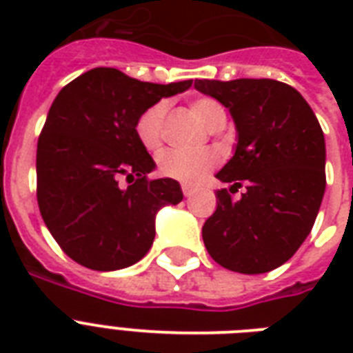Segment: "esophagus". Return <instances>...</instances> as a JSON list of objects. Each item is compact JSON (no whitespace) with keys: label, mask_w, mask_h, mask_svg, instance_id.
<instances>
[{"label":"esophagus","mask_w":353,"mask_h":353,"mask_svg":"<svg viewBox=\"0 0 353 353\" xmlns=\"http://www.w3.org/2000/svg\"><path fill=\"white\" fill-rule=\"evenodd\" d=\"M181 190H183V194H185V196L188 198V196L194 192V187L190 185V183H181Z\"/></svg>","instance_id":"1"}]
</instances>
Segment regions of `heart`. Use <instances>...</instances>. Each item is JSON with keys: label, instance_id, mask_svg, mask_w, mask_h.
<instances>
[{"label": "heart", "instance_id": "obj_1", "mask_svg": "<svg viewBox=\"0 0 353 353\" xmlns=\"http://www.w3.org/2000/svg\"><path fill=\"white\" fill-rule=\"evenodd\" d=\"M192 112L196 117L203 122L209 130H214L220 122L225 121V110L220 102L201 97L192 102ZM165 122H166V104L157 102L148 110L141 113L135 122V135L143 148L150 154H157L165 143ZM159 172L163 176L177 179L183 183L199 181L201 177L209 174L216 165L214 152H201V154H181V152H165L159 157Z\"/></svg>", "mask_w": 353, "mask_h": 353}]
</instances>
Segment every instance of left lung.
<instances>
[{"label":"left lung","instance_id":"1","mask_svg":"<svg viewBox=\"0 0 353 353\" xmlns=\"http://www.w3.org/2000/svg\"><path fill=\"white\" fill-rule=\"evenodd\" d=\"M194 88L229 108L238 144L216 177L227 188L205 221L207 251L221 268L258 274L288 262L312 232L326 188L323 128L304 97L271 79L196 80Z\"/></svg>","mask_w":353,"mask_h":353}]
</instances>
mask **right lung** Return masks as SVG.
Returning a JSON list of instances; mask_svg holds the SVG:
<instances>
[{
	"instance_id": "1",
	"label": "right lung",
	"mask_w": 353,
	"mask_h": 353,
	"mask_svg": "<svg viewBox=\"0 0 353 353\" xmlns=\"http://www.w3.org/2000/svg\"><path fill=\"white\" fill-rule=\"evenodd\" d=\"M190 85L95 68L57 95L38 139L36 198L49 232L77 263L95 271L133 265L154 243L157 210L183 199L176 179H148L155 163L135 122L163 97Z\"/></svg>"
}]
</instances>
